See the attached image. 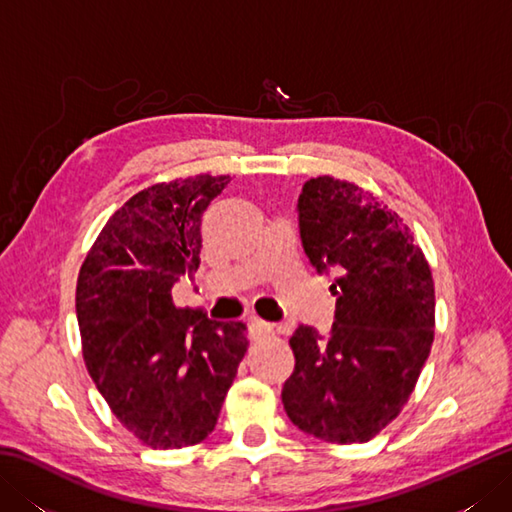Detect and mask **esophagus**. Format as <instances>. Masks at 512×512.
<instances>
[{"instance_id":"34e87169","label":"esophagus","mask_w":512,"mask_h":512,"mask_svg":"<svg viewBox=\"0 0 512 512\" xmlns=\"http://www.w3.org/2000/svg\"><path fill=\"white\" fill-rule=\"evenodd\" d=\"M246 323H248L250 336H264V334H273L275 332V325H270V323L257 319V317H250Z\"/></svg>"}]
</instances>
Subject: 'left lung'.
<instances>
[{
  "label": "left lung",
  "mask_w": 512,
  "mask_h": 512,
  "mask_svg": "<svg viewBox=\"0 0 512 512\" xmlns=\"http://www.w3.org/2000/svg\"><path fill=\"white\" fill-rule=\"evenodd\" d=\"M299 235L336 297L328 336L299 325L295 372L281 400L295 427L352 444L372 440L405 407L427 363L436 290L431 268L398 213L330 176L303 184Z\"/></svg>",
  "instance_id": "1"
}]
</instances>
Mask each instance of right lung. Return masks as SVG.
Returning a JSON list of instances; mask_svg holds the SVG:
<instances>
[{
	"label": "right lung",
	"instance_id": "obj_1",
	"mask_svg": "<svg viewBox=\"0 0 512 512\" xmlns=\"http://www.w3.org/2000/svg\"><path fill=\"white\" fill-rule=\"evenodd\" d=\"M228 182L204 173L136 193L107 220L76 281L85 367L151 449L209 436L246 354L242 321H213L171 297L200 266L202 213Z\"/></svg>",
	"mask_w": 512,
	"mask_h": 512
}]
</instances>
